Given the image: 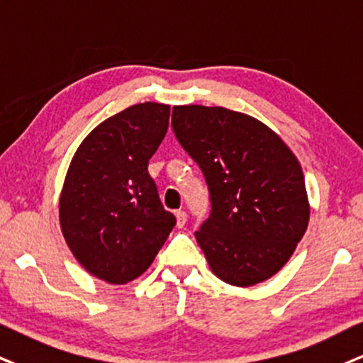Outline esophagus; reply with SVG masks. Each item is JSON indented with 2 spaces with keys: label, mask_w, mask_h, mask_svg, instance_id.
<instances>
[{
  "label": "esophagus",
  "mask_w": 363,
  "mask_h": 363,
  "mask_svg": "<svg viewBox=\"0 0 363 363\" xmlns=\"http://www.w3.org/2000/svg\"><path fill=\"white\" fill-rule=\"evenodd\" d=\"M174 217H177V227H185V223H186V213L183 212V210H177V212H174Z\"/></svg>",
  "instance_id": "34e87169"
}]
</instances>
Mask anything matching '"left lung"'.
<instances>
[{
  "label": "left lung",
  "mask_w": 363,
  "mask_h": 363,
  "mask_svg": "<svg viewBox=\"0 0 363 363\" xmlns=\"http://www.w3.org/2000/svg\"><path fill=\"white\" fill-rule=\"evenodd\" d=\"M172 128L208 185L212 210L195 237L210 269L239 288L269 279L310 220L298 158L261 121L225 107L174 106Z\"/></svg>",
  "instance_id": "left-lung-1"
}]
</instances>
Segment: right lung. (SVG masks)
Listing matches in <instances>:
<instances>
[{
  "label": "right lung",
  "mask_w": 363,
  "mask_h": 363,
  "mask_svg": "<svg viewBox=\"0 0 363 363\" xmlns=\"http://www.w3.org/2000/svg\"><path fill=\"white\" fill-rule=\"evenodd\" d=\"M168 121L167 104H134L94 128L70 161L62 234L80 266L109 284L140 277L177 223L147 173Z\"/></svg>",
  "instance_id": "1"
}]
</instances>
